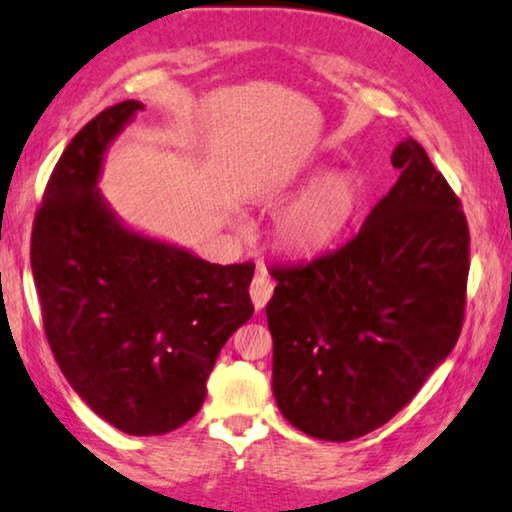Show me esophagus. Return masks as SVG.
Listing matches in <instances>:
<instances>
[{"instance_id":"esophagus-1","label":"esophagus","mask_w":512,"mask_h":512,"mask_svg":"<svg viewBox=\"0 0 512 512\" xmlns=\"http://www.w3.org/2000/svg\"><path fill=\"white\" fill-rule=\"evenodd\" d=\"M249 294H251V301H254V308L261 310L267 306V301L272 299L274 294V283L267 274H256L254 281L249 285Z\"/></svg>"}]
</instances>
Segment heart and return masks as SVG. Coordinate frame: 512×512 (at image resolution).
<instances>
[{
  "instance_id": "b5f03b06",
  "label": "heart",
  "mask_w": 512,
  "mask_h": 512,
  "mask_svg": "<svg viewBox=\"0 0 512 512\" xmlns=\"http://www.w3.org/2000/svg\"><path fill=\"white\" fill-rule=\"evenodd\" d=\"M362 200V184L353 173L339 170L321 177L294 202L276 224V238L290 254L312 256L342 236Z\"/></svg>"
}]
</instances>
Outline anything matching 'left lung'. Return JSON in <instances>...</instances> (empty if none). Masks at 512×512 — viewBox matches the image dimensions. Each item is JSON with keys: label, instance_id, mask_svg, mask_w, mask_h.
<instances>
[{"label": "left lung", "instance_id": "obj_1", "mask_svg": "<svg viewBox=\"0 0 512 512\" xmlns=\"http://www.w3.org/2000/svg\"><path fill=\"white\" fill-rule=\"evenodd\" d=\"M398 182L357 236L308 265L272 270V389L290 423L353 441L398 414L452 353L465 317L470 231L461 200L414 139Z\"/></svg>", "mask_w": 512, "mask_h": 512}]
</instances>
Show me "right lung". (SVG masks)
Returning <instances> with one entry per match:
<instances>
[{
	"instance_id": "add662e5",
	"label": "right lung",
	"mask_w": 512,
	"mask_h": 512,
	"mask_svg": "<svg viewBox=\"0 0 512 512\" xmlns=\"http://www.w3.org/2000/svg\"><path fill=\"white\" fill-rule=\"evenodd\" d=\"M139 110L116 103L69 141L35 213L31 270L67 382L121 432L159 436L200 411L220 348L254 315V263L211 265L132 233L103 204L105 148Z\"/></svg>"
}]
</instances>
